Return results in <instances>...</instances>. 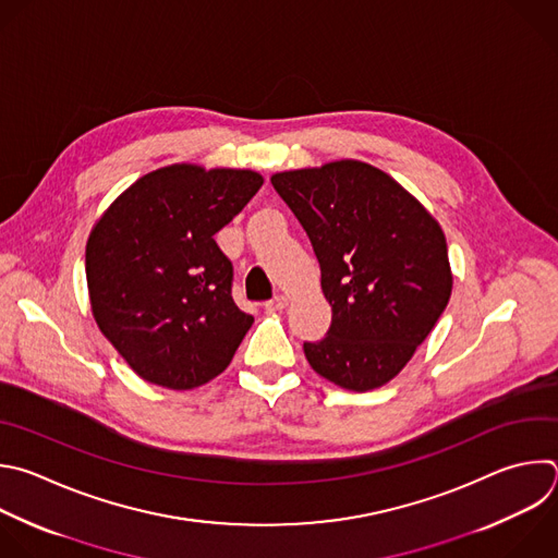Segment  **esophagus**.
Instances as JSON below:
<instances>
[{
    "mask_svg": "<svg viewBox=\"0 0 558 558\" xmlns=\"http://www.w3.org/2000/svg\"><path fill=\"white\" fill-rule=\"evenodd\" d=\"M287 304H289V298H287V295H276V298H271L269 302H265V308H267L269 313H274V311H284Z\"/></svg>",
    "mask_w": 558,
    "mask_h": 558,
    "instance_id": "esophagus-1",
    "label": "esophagus"
}]
</instances>
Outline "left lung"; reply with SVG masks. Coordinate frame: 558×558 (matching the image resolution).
I'll use <instances>...</instances> for the list:
<instances>
[{"label": "left lung", "instance_id": "1", "mask_svg": "<svg viewBox=\"0 0 558 558\" xmlns=\"http://www.w3.org/2000/svg\"><path fill=\"white\" fill-rule=\"evenodd\" d=\"M304 228L332 308L324 339L304 341L315 373L365 392L395 379L451 298L438 221L388 172L356 159L271 177Z\"/></svg>", "mask_w": 558, "mask_h": 558}]
</instances>
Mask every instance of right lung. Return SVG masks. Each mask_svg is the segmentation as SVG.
Instances as JSON below:
<instances>
[{
    "label": "right lung",
    "mask_w": 558,
    "mask_h": 558,
    "mask_svg": "<svg viewBox=\"0 0 558 558\" xmlns=\"http://www.w3.org/2000/svg\"><path fill=\"white\" fill-rule=\"evenodd\" d=\"M260 185L254 170L172 163L140 177L94 226L92 313L144 381L193 390L230 365L254 317L232 300L234 269L215 234Z\"/></svg>",
    "instance_id": "obj_1"
}]
</instances>
